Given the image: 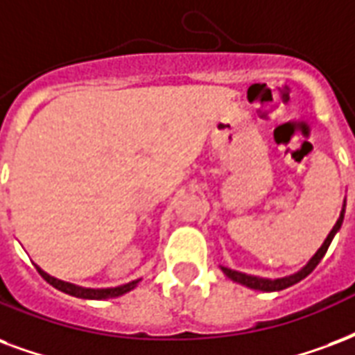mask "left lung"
Segmentation results:
<instances>
[{
  "label": "left lung",
  "instance_id": "obj_1",
  "mask_svg": "<svg viewBox=\"0 0 355 355\" xmlns=\"http://www.w3.org/2000/svg\"><path fill=\"white\" fill-rule=\"evenodd\" d=\"M345 207H346V201L345 205H343V211H340V216H338L337 224L333 225V230L329 231V235H327V239L324 241V244L318 248L316 254L309 259V263L304 265L301 271L293 272V275H290V277H282V278H261V277H254V275H246V272L233 271V269H227V267H220V269H222L225 277L231 278L233 282L246 286V288H250V290L280 291V290H286V288H290V286L297 284V282H301L304 277H309V275L316 269V265L320 263L322 258L325 256V252H327V248H329L333 237L337 235V231L340 230V225H343V220H345Z\"/></svg>",
  "mask_w": 355,
  "mask_h": 355
}]
</instances>
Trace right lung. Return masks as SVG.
Returning <instances> with one entry per match:
<instances>
[{"label":"right lung","mask_w":355,"mask_h":355,"mask_svg":"<svg viewBox=\"0 0 355 355\" xmlns=\"http://www.w3.org/2000/svg\"><path fill=\"white\" fill-rule=\"evenodd\" d=\"M39 275L49 282L51 286H54L56 290L64 291L67 295H73V297L78 299H94V301H103V299H112V297H120L124 295L128 291H131L135 286L141 282V278L137 280H131L128 284L116 286V288H83V286L71 284V282H64V280H58V278L51 277L49 272H44L41 267H37Z\"/></svg>","instance_id":"right-lung-1"}]
</instances>
